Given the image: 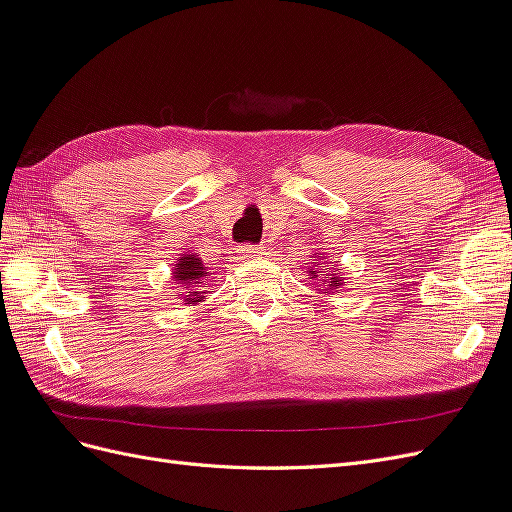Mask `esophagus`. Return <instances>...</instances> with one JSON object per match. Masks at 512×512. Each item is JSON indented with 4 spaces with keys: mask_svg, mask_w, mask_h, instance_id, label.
Here are the masks:
<instances>
[{
    "mask_svg": "<svg viewBox=\"0 0 512 512\" xmlns=\"http://www.w3.org/2000/svg\"><path fill=\"white\" fill-rule=\"evenodd\" d=\"M242 255L244 257H259L261 255V246L246 244V246H242Z\"/></svg>",
    "mask_w": 512,
    "mask_h": 512,
    "instance_id": "esophagus-1",
    "label": "esophagus"
}]
</instances>
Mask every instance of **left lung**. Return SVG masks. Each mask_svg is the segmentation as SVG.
Listing matches in <instances>:
<instances>
[{"instance_id": "1", "label": "left lung", "mask_w": 512, "mask_h": 512, "mask_svg": "<svg viewBox=\"0 0 512 512\" xmlns=\"http://www.w3.org/2000/svg\"><path fill=\"white\" fill-rule=\"evenodd\" d=\"M318 266L324 268L322 264H318ZM324 272H326V277H322V281L329 283V290H331V287L342 285V283H339V281H342V277H339V274H329V272H331L329 268H324ZM316 277H318V270H311V279H316Z\"/></svg>"}]
</instances>
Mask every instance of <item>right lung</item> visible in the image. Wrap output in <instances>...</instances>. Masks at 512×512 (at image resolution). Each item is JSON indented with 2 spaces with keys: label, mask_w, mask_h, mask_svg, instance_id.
<instances>
[{
  "label": "right lung",
  "mask_w": 512,
  "mask_h": 512,
  "mask_svg": "<svg viewBox=\"0 0 512 512\" xmlns=\"http://www.w3.org/2000/svg\"><path fill=\"white\" fill-rule=\"evenodd\" d=\"M175 281H179V283H186L188 287H190V292H188V298H183L186 300V305H194V303H199V300L203 298L201 296V292H194L191 290V287L194 286L199 287V283H203V279L207 277V272H205V268H203V264H201V259L196 257V255H186V257H181L179 261H177V268H175Z\"/></svg>",
  "instance_id": "1"
}]
</instances>
